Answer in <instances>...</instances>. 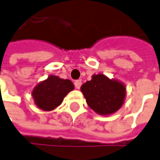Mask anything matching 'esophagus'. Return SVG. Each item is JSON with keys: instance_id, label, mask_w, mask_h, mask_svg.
<instances>
[{"instance_id": "esophagus-1", "label": "esophagus", "mask_w": 160, "mask_h": 160, "mask_svg": "<svg viewBox=\"0 0 160 160\" xmlns=\"http://www.w3.org/2000/svg\"><path fill=\"white\" fill-rule=\"evenodd\" d=\"M74 83H75V87L77 89H80L81 85H82V80H77V81H75Z\"/></svg>"}]
</instances>
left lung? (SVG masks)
I'll return each instance as SVG.
<instances>
[{"mask_svg":"<svg viewBox=\"0 0 160 160\" xmlns=\"http://www.w3.org/2000/svg\"><path fill=\"white\" fill-rule=\"evenodd\" d=\"M88 106L100 115L118 111L124 103L126 88L122 82L109 79L103 74L93 75L92 80L81 86Z\"/></svg>","mask_w":160,"mask_h":160,"instance_id":"obj_1","label":"left lung"}]
</instances>
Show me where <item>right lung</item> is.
<instances>
[{
	"label": "right lung",
	"instance_id": "right-lung-1",
	"mask_svg": "<svg viewBox=\"0 0 160 160\" xmlns=\"http://www.w3.org/2000/svg\"><path fill=\"white\" fill-rule=\"evenodd\" d=\"M73 90L74 84L70 80L49 76L33 89L32 95L38 108L51 111L59 107L65 96Z\"/></svg>",
	"mask_w": 160,
	"mask_h": 160
}]
</instances>
